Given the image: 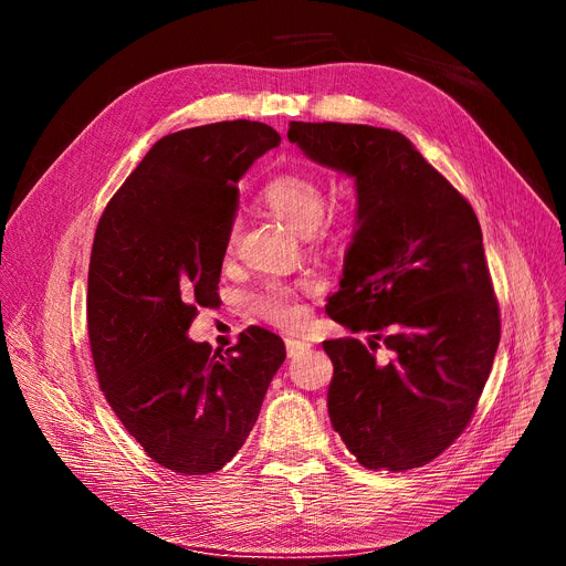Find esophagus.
Instances as JSON below:
<instances>
[{
	"mask_svg": "<svg viewBox=\"0 0 566 566\" xmlns=\"http://www.w3.org/2000/svg\"><path fill=\"white\" fill-rule=\"evenodd\" d=\"M310 348H313V343H307L303 338H286V355L289 357H296Z\"/></svg>",
	"mask_w": 566,
	"mask_h": 566,
	"instance_id": "obj_1",
	"label": "esophagus"
}]
</instances>
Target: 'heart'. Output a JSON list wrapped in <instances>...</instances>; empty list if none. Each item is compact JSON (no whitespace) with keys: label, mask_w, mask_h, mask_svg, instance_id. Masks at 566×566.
<instances>
[{"label":"heart","mask_w":566,"mask_h":566,"mask_svg":"<svg viewBox=\"0 0 566 566\" xmlns=\"http://www.w3.org/2000/svg\"><path fill=\"white\" fill-rule=\"evenodd\" d=\"M261 199L268 205V209L280 216L282 221L294 226L296 230L305 232L315 228L319 221L322 209H324V184L307 171H284L272 176L261 190ZM348 211H336L329 218V228H343L348 223ZM234 244V230L228 234V249ZM253 307L256 313L275 326H298L305 317L303 305L298 303V291L296 286L284 284V282H272L268 284L261 294L253 296Z\"/></svg>","instance_id":"b5f03b06"}]
</instances>
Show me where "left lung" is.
Instances as JSON below:
<instances>
[{
  "label": "left lung",
  "instance_id": "obj_1",
  "mask_svg": "<svg viewBox=\"0 0 566 566\" xmlns=\"http://www.w3.org/2000/svg\"><path fill=\"white\" fill-rule=\"evenodd\" d=\"M289 140L355 178L357 230L326 313L355 336L324 340L326 407L364 468L405 472L453 444L501 340L482 230L468 199L399 132L291 122ZM380 339L394 359L373 355Z\"/></svg>",
  "mask_w": 566,
  "mask_h": 566
}]
</instances>
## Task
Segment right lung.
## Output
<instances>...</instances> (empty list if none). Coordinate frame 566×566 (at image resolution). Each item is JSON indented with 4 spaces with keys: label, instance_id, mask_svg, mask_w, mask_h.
Returning <instances> with one entry per match:
<instances>
[{
    "label": "right lung",
    "instance_id": "right-lung-1",
    "mask_svg": "<svg viewBox=\"0 0 566 566\" xmlns=\"http://www.w3.org/2000/svg\"><path fill=\"white\" fill-rule=\"evenodd\" d=\"M280 140L249 119L164 136L96 228L86 319L101 390L145 453L184 475L232 461L286 357L261 326L226 355L188 338L197 307L218 303L237 180Z\"/></svg>",
    "mask_w": 566,
    "mask_h": 566
}]
</instances>
